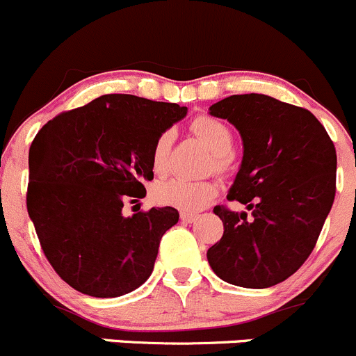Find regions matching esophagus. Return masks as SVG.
<instances>
[{"label": "esophagus", "instance_id": "esophagus-1", "mask_svg": "<svg viewBox=\"0 0 356 356\" xmlns=\"http://www.w3.org/2000/svg\"><path fill=\"white\" fill-rule=\"evenodd\" d=\"M179 218H181L183 221H186V223H192V221H195L197 218H199V214L190 213V211H181V213H179Z\"/></svg>", "mask_w": 356, "mask_h": 356}]
</instances>
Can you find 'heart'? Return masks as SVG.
Returning <instances> with one entry per match:
<instances>
[{"label": "heart", "instance_id": "1", "mask_svg": "<svg viewBox=\"0 0 356 356\" xmlns=\"http://www.w3.org/2000/svg\"><path fill=\"white\" fill-rule=\"evenodd\" d=\"M192 131L202 140L207 149L213 152V161L209 168L218 173H228L234 166V154L230 152L234 145V133L220 119L213 115H197L192 121ZM173 133L163 131L157 135L150 150V166L156 175H164L170 168V150ZM218 193L216 183L200 179V181H190L185 178H171L159 181L154 188V197L157 202L164 206H173L183 211L200 209L206 206L211 199Z\"/></svg>", "mask_w": 356, "mask_h": 356}]
</instances>
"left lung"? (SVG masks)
Masks as SVG:
<instances>
[{
    "instance_id": "obj_1",
    "label": "left lung",
    "mask_w": 356,
    "mask_h": 356,
    "mask_svg": "<svg viewBox=\"0 0 356 356\" xmlns=\"http://www.w3.org/2000/svg\"><path fill=\"white\" fill-rule=\"evenodd\" d=\"M209 111L242 136L227 199L248 206L251 218L214 207L225 230L207 261L228 284L272 287L298 272L318 241L336 195V149L312 112L266 95H232Z\"/></svg>"
}]
</instances>
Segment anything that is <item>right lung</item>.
Segmentation results:
<instances>
[{"label":"right lung","mask_w":356,"mask_h":356,"mask_svg":"<svg viewBox=\"0 0 356 356\" xmlns=\"http://www.w3.org/2000/svg\"><path fill=\"white\" fill-rule=\"evenodd\" d=\"M186 107L135 95H104L48 121L29 149L27 213L44 256L63 282L93 298L142 286L159 242L178 223L175 207L124 216L154 178L157 135Z\"/></svg>","instance_id":"right-lung-1"}]
</instances>
